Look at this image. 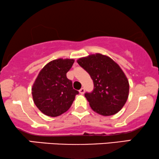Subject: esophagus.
<instances>
[{
	"label": "esophagus",
	"mask_w": 159,
	"mask_h": 159,
	"mask_svg": "<svg viewBox=\"0 0 159 159\" xmlns=\"http://www.w3.org/2000/svg\"><path fill=\"white\" fill-rule=\"evenodd\" d=\"M79 91H80V93H81V94H83V93H85V89H84V88H82V89H80Z\"/></svg>",
	"instance_id": "1"
}]
</instances>
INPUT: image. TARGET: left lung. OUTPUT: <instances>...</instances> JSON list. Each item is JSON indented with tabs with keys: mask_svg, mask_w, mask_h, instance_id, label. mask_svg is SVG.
I'll list each match as a JSON object with an SVG mask.
<instances>
[{
	"mask_svg": "<svg viewBox=\"0 0 159 159\" xmlns=\"http://www.w3.org/2000/svg\"><path fill=\"white\" fill-rule=\"evenodd\" d=\"M77 62L93 80V91L85 93L92 110L102 116L118 113L129 94L128 80L119 65L101 54L80 58Z\"/></svg>",
	"mask_w": 159,
	"mask_h": 159,
	"instance_id": "left-lung-1",
	"label": "left lung"
}]
</instances>
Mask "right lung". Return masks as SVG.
Wrapping results in <instances>:
<instances>
[{"mask_svg":"<svg viewBox=\"0 0 159 159\" xmlns=\"http://www.w3.org/2000/svg\"><path fill=\"white\" fill-rule=\"evenodd\" d=\"M74 62L73 59H57L41 69L32 88L33 100L45 115L56 117L66 112L79 92L73 89L66 73Z\"/></svg>","mask_w":159,"mask_h":159,"instance_id":"right-lung-1","label":"right lung"}]
</instances>
